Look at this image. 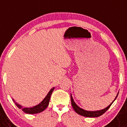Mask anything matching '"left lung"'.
Returning a JSON list of instances; mask_svg holds the SVG:
<instances>
[{"mask_svg":"<svg viewBox=\"0 0 127 127\" xmlns=\"http://www.w3.org/2000/svg\"><path fill=\"white\" fill-rule=\"evenodd\" d=\"M117 96H118V95H117ZM117 96H116L115 99L117 98ZM71 101L72 106H73V109H74V111H75V112H76L78 114L80 115L83 116V117H99V116L102 115L103 113H105V112H106V111L108 110L109 108L110 107V106L112 105V104L113 103V102L110 104L108 106H107L106 108H105L103 109V110H99V111H96V112H90V111H86V110H83V109H82V108H81L79 107V106H78V105H77L76 104L74 103V100H73V98H72L71 95Z\"/></svg>","mask_w":127,"mask_h":127,"instance_id":"1","label":"left lung"}]
</instances>
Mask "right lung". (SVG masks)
I'll use <instances>...</instances> for the list:
<instances>
[{"label": "right lung", "instance_id": "right-lung-1", "mask_svg": "<svg viewBox=\"0 0 127 127\" xmlns=\"http://www.w3.org/2000/svg\"><path fill=\"white\" fill-rule=\"evenodd\" d=\"M54 88H52L49 92L48 93V94L47 95L46 97H45L44 99L42 100V102L41 103H39V105H36V106H34V107L31 108H22V106L19 104H17V103H15V105L19 108H22V110L24 112L26 113H28V114H35V113H39L40 112H43L44 110L47 107L48 105H49V100H50L51 96L52 93H53V90H54ZM13 101H14V100L13 99ZM15 102V101H14Z\"/></svg>", "mask_w": 127, "mask_h": 127}]
</instances>
